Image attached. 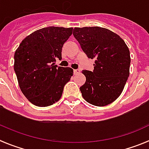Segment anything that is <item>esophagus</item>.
<instances>
[{"mask_svg": "<svg viewBox=\"0 0 149 149\" xmlns=\"http://www.w3.org/2000/svg\"><path fill=\"white\" fill-rule=\"evenodd\" d=\"M80 72H81V71H80L79 69H74V74H77L80 73Z\"/></svg>", "mask_w": 149, "mask_h": 149, "instance_id": "34e87169", "label": "esophagus"}]
</instances>
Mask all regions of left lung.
<instances>
[{
	"label": "left lung",
	"instance_id": "8db88e82",
	"mask_svg": "<svg viewBox=\"0 0 149 149\" xmlns=\"http://www.w3.org/2000/svg\"><path fill=\"white\" fill-rule=\"evenodd\" d=\"M73 35L89 58H95L94 71L83 70L86 81L80 88L86 101L104 107L116 100L130 75V53L123 39L99 26L75 27Z\"/></svg>",
	"mask_w": 149,
	"mask_h": 149
}]
</instances>
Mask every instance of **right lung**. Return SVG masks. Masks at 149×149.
Listing matches in <instances>:
<instances>
[{"label":"right lung","instance_id":"add662e5","mask_svg":"<svg viewBox=\"0 0 149 149\" xmlns=\"http://www.w3.org/2000/svg\"><path fill=\"white\" fill-rule=\"evenodd\" d=\"M73 28L49 26L23 39L14 54V71L22 93L38 107L59 100L64 87L73 75L71 68L54 64L61 59V49Z\"/></svg>","mask_w":149,"mask_h":149}]
</instances>
